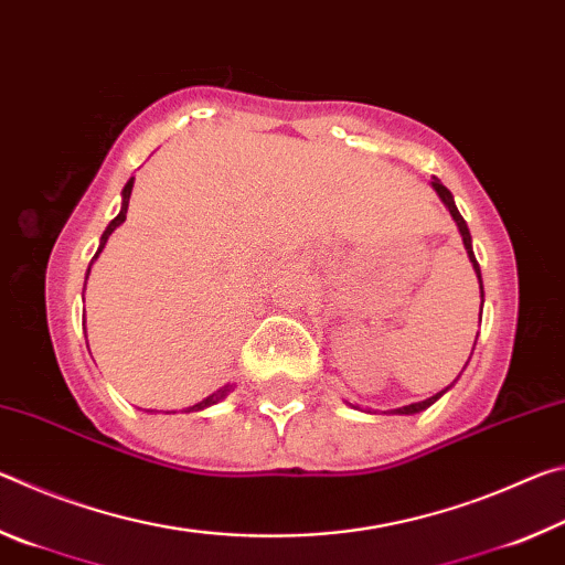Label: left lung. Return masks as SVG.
<instances>
[{
	"label": "left lung",
	"mask_w": 565,
	"mask_h": 565,
	"mask_svg": "<svg viewBox=\"0 0 565 565\" xmlns=\"http://www.w3.org/2000/svg\"><path fill=\"white\" fill-rule=\"evenodd\" d=\"M434 189H436V194L441 196V202L448 206V212H451V216H454V222L458 224V232H461V236H463V246H466V254H468V259H471V264H473V269H476V276H478V281H481V266H478V262H476V256H473V246H471V232H468V226H466V222H463V216L458 214V209H456V202H454V194L451 191H448L444 184H441V179H436L434 177ZM481 296H483V281H481ZM483 306V303H481ZM444 394V391H441ZM441 394H436V396H431V398H426V401H420V404H411V406H404V408H396L394 414H418V411H424V408H428L434 404V401L441 396Z\"/></svg>",
	"instance_id": "1"
}]
</instances>
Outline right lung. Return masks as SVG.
Here are the masks:
<instances>
[{"instance_id":"1","label":"right lung","mask_w":565,"mask_h":565,"mask_svg":"<svg viewBox=\"0 0 565 565\" xmlns=\"http://www.w3.org/2000/svg\"><path fill=\"white\" fill-rule=\"evenodd\" d=\"M131 186H134V179H129L127 181V186H124V191H121V196H124V202H121V212L111 218V224L107 226V232L102 234V244H99V252L104 248V244H107V238H109V234L114 232V228H117L119 224H124V218H127V209H129V196H131ZM99 252H97V256H99ZM97 256H94V259H97ZM228 386H224V388H218L216 394H212L209 398H204V401H199V404H194L191 408H186V411H202V408H206V406H212V404H216V401H222L226 394H228Z\"/></svg>"}]
</instances>
